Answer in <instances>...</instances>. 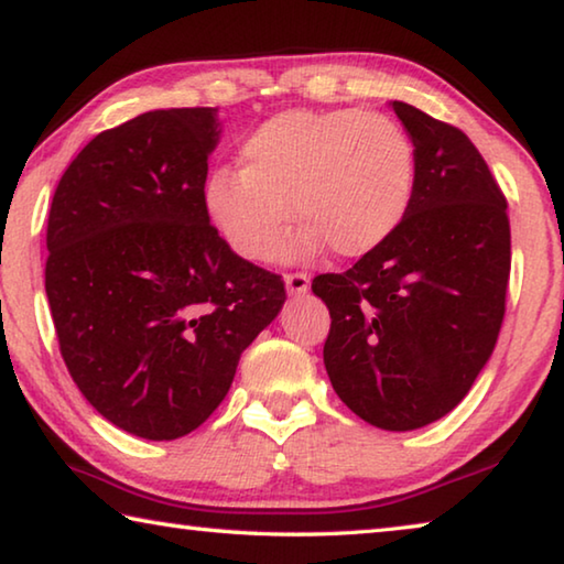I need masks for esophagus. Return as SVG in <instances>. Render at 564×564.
I'll return each mask as SVG.
<instances>
[{"label":"esophagus","instance_id":"esophagus-1","mask_svg":"<svg viewBox=\"0 0 564 564\" xmlns=\"http://www.w3.org/2000/svg\"><path fill=\"white\" fill-rule=\"evenodd\" d=\"M308 285H311L308 273H301V271L285 273V289H289L291 295H303L305 291H308Z\"/></svg>","mask_w":564,"mask_h":564}]
</instances>
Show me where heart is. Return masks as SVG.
Masks as SVG:
<instances>
[{"instance_id": "heart-1", "label": "heart", "mask_w": 564, "mask_h": 564, "mask_svg": "<svg viewBox=\"0 0 564 564\" xmlns=\"http://www.w3.org/2000/svg\"><path fill=\"white\" fill-rule=\"evenodd\" d=\"M415 191V147L398 121L358 109L281 111L241 144V169L208 176L206 212L238 256L263 261L291 212L303 228L283 248L328 246L360 259L403 221Z\"/></svg>"}]
</instances>
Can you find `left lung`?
I'll return each instance as SVG.
<instances>
[{
	"mask_svg": "<svg viewBox=\"0 0 564 564\" xmlns=\"http://www.w3.org/2000/svg\"><path fill=\"white\" fill-rule=\"evenodd\" d=\"M413 202L395 234L313 293L330 311L323 362L338 398L383 431L443 417L498 340L510 281L508 198L465 133L410 104Z\"/></svg>",
	"mask_w": 564,
	"mask_h": 564,
	"instance_id": "1",
	"label": "left lung"
}]
</instances>
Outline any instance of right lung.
<instances>
[{
	"label": "right lung",
	"mask_w": 564,
	"mask_h": 564,
	"mask_svg": "<svg viewBox=\"0 0 564 564\" xmlns=\"http://www.w3.org/2000/svg\"><path fill=\"white\" fill-rule=\"evenodd\" d=\"M216 109H156L94 137L46 224L44 289L59 350L97 413L176 441L214 413L285 285L208 221Z\"/></svg>",
	"instance_id": "1"
}]
</instances>
